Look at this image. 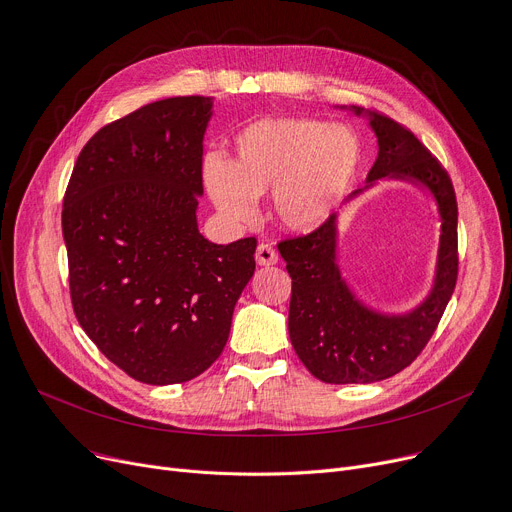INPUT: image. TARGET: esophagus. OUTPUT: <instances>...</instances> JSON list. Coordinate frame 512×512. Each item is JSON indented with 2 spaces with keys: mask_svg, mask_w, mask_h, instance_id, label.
Here are the masks:
<instances>
[{
  "mask_svg": "<svg viewBox=\"0 0 512 512\" xmlns=\"http://www.w3.org/2000/svg\"><path fill=\"white\" fill-rule=\"evenodd\" d=\"M277 260H279V256H277V252L273 250V246L260 244V246L256 248V264H258V266H273V264H277Z\"/></svg>",
  "mask_w": 512,
  "mask_h": 512,
  "instance_id": "esophagus-1",
  "label": "esophagus"
}]
</instances>
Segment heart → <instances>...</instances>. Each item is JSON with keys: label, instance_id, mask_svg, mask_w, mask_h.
I'll return each instance as SVG.
<instances>
[{"label": "heart", "instance_id": "1", "mask_svg": "<svg viewBox=\"0 0 512 512\" xmlns=\"http://www.w3.org/2000/svg\"><path fill=\"white\" fill-rule=\"evenodd\" d=\"M362 155V142L345 126L310 117H268L237 136L231 165L210 157L202 173L210 198L231 223H252L256 198L273 190L279 225L312 233L335 215Z\"/></svg>", "mask_w": 512, "mask_h": 512}]
</instances>
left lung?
<instances>
[{
  "mask_svg": "<svg viewBox=\"0 0 512 512\" xmlns=\"http://www.w3.org/2000/svg\"><path fill=\"white\" fill-rule=\"evenodd\" d=\"M366 117L378 140V157L366 186L405 182L426 190L438 210L440 237L430 291L417 306L384 312L351 289L339 266V213L314 233L279 244L293 281L289 339L312 376L328 384H370L405 370L422 353L457 283V198L448 173L407 128L364 107L341 105Z\"/></svg>",
  "mask_w": 512,
  "mask_h": 512,
  "instance_id": "8db88e82",
  "label": "left lung"
}]
</instances>
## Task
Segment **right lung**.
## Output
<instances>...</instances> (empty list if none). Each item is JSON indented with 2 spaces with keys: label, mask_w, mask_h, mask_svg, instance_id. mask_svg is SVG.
<instances>
[{
  "label": "right lung",
  "mask_w": 512,
  "mask_h": 512,
  "mask_svg": "<svg viewBox=\"0 0 512 512\" xmlns=\"http://www.w3.org/2000/svg\"><path fill=\"white\" fill-rule=\"evenodd\" d=\"M213 97H169L101 128L76 159L62 229L74 314L99 351L144 384L200 376L221 355L256 239L198 231Z\"/></svg>",
  "instance_id": "1"
}]
</instances>
